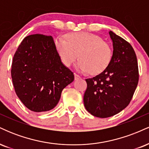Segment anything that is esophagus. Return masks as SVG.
<instances>
[{"label": "esophagus", "instance_id": "34e87169", "mask_svg": "<svg viewBox=\"0 0 149 149\" xmlns=\"http://www.w3.org/2000/svg\"><path fill=\"white\" fill-rule=\"evenodd\" d=\"M74 77H75V80H79L80 78V77L78 76V75L76 74V73H74Z\"/></svg>", "mask_w": 149, "mask_h": 149}]
</instances>
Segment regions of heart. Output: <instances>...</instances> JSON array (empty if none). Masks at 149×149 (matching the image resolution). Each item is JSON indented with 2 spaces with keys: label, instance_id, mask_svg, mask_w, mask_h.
<instances>
[{
  "label": "heart",
  "instance_id": "1",
  "mask_svg": "<svg viewBox=\"0 0 149 149\" xmlns=\"http://www.w3.org/2000/svg\"><path fill=\"white\" fill-rule=\"evenodd\" d=\"M66 40L56 38L54 47L61 62L66 67L71 66L77 57L78 71L97 75L107 69L112 59V48L98 36L88 32L68 33Z\"/></svg>",
  "mask_w": 149,
  "mask_h": 149
}]
</instances>
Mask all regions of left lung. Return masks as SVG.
<instances>
[{"label": "left lung", "mask_w": 149, "mask_h": 149, "mask_svg": "<svg viewBox=\"0 0 149 149\" xmlns=\"http://www.w3.org/2000/svg\"><path fill=\"white\" fill-rule=\"evenodd\" d=\"M113 55L107 69L86 79L88 88L83 102L89 113L98 118H108L127 107L139 81L136 56L129 42L110 31Z\"/></svg>", "instance_id": "8db88e82"}]
</instances>
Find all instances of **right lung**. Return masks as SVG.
Instances as JSON below:
<instances>
[{
    "label": "right lung",
    "instance_id": "add662e5",
    "mask_svg": "<svg viewBox=\"0 0 149 149\" xmlns=\"http://www.w3.org/2000/svg\"><path fill=\"white\" fill-rule=\"evenodd\" d=\"M11 76L19 99L34 112L54 109L63 89L74 80L61 62L53 38L42 34L24 38L13 57Z\"/></svg>",
    "mask_w": 149,
    "mask_h": 149
}]
</instances>
